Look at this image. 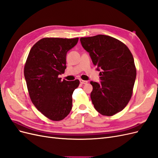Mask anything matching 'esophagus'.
Here are the masks:
<instances>
[{"mask_svg":"<svg viewBox=\"0 0 158 158\" xmlns=\"http://www.w3.org/2000/svg\"><path fill=\"white\" fill-rule=\"evenodd\" d=\"M80 83H81V84H87V83H88V81L83 80H80Z\"/></svg>","mask_w":158,"mask_h":158,"instance_id":"esophagus-1","label":"esophagus"}]
</instances>
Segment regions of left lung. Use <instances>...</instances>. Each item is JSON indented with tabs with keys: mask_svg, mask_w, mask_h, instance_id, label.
<instances>
[{
	"mask_svg": "<svg viewBox=\"0 0 158 158\" xmlns=\"http://www.w3.org/2000/svg\"><path fill=\"white\" fill-rule=\"evenodd\" d=\"M80 42L96 70H101L100 83L90 82L95 109L106 116L121 111L131 98L136 76L131 52L123 43L108 35L81 37Z\"/></svg>",
	"mask_w": 158,
	"mask_h": 158,
	"instance_id": "left-lung-1",
	"label": "left lung"
}]
</instances>
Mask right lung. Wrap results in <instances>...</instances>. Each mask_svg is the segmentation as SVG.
Instances as JSON below:
<instances>
[{"label":"right lung","mask_w":158,"mask_h":158,"mask_svg":"<svg viewBox=\"0 0 158 158\" xmlns=\"http://www.w3.org/2000/svg\"><path fill=\"white\" fill-rule=\"evenodd\" d=\"M78 38L47 37L32 47L24 66V76L32 103L52 121L63 120L73 107V92L80 81L61 80L59 75L66 69L67 52Z\"/></svg>","instance_id":"obj_1"}]
</instances>
